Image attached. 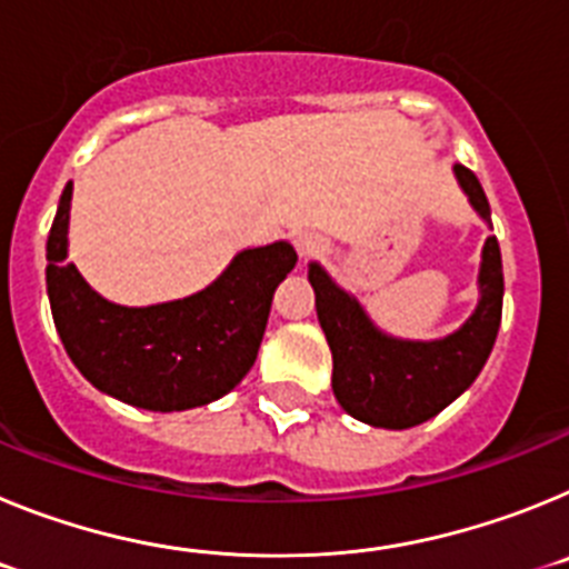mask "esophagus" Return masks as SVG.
Returning <instances> with one entry per match:
<instances>
[{
  "instance_id": "1",
  "label": "esophagus",
  "mask_w": 569,
  "mask_h": 569,
  "mask_svg": "<svg viewBox=\"0 0 569 569\" xmlns=\"http://www.w3.org/2000/svg\"><path fill=\"white\" fill-rule=\"evenodd\" d=\"M296 250H299V259H310V256L319 253L321 248V239L316 233H299L296 236Z\"/></svg>"
}]
</instances>
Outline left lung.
<instances>
[{
    "label": "left lung",
    "mask_w": 569,
    "mask_h": 569,
    "mask_svg": "<svg viewBox=\"0 0 569 569\" xmlns=\"http://www.w3.org/2000/svg\"><path fill=\"white\" fill-rule=\"evenodd\" d=\"M456 182L472 210L490 224L481 182L465 164H453ZM316 313L333 353V393L345 413L385 430H407L453 405L481 373L501 325L505 273L496 236H487L479 264V305L445 339H399L373 325L353 293L336 284L319 261L308 264Z\"/></svg>",
    "instance_id": "obj_1"
}]
</instances>
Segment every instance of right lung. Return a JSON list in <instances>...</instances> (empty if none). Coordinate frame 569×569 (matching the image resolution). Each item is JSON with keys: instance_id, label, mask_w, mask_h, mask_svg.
<instances>
[{"instance_id": "obj_1", "label": "right lung", "mask_w": 569, "mask_h": 569, "mask_svg": "<svg viewBox=\"0 0 569 569\" xmlns=\"http://www.w3.org/2000/svg\"><path fill=\"white\" fill-rule=\"evenodd\" d=\"M73 182L48 236V299L70 361L124 405L173 413L222 399L253 367L279 281L296 268L288 241L248 248L208 288L148 308H124L90 288L68 261Z\"/></svg>"}]
</instances>
